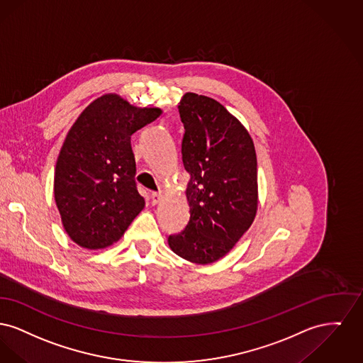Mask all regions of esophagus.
<instances>
[{"label": "esophagus", "mask_w": 363, "mask_h": 363, "mask_svg": "<svg viewBox=\"0 0 363 363\" xmlns=\"http://www.w3.org/2000/svg\"><path fill=\"white\" fill-rule=\"evenodd\" d=\"M162 198V194L161 192H152V203L157 205Z\"/></svg>", "instance_id": "34e87169"}]
</instances>
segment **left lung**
I'll return each mask as SVG.
<instances>
[{"label": "left lung", "mask_w": 363, "mask_h": 363, "mask_svg": "<svg viewBox=\"0 0 363 363\" xmlns=\"http://www.w3.org/2000/svg\"><path fill=\"white\" fill-rule=\"evenodd\" d=\"M179 113L190 221L168 243L179 257L206 265L228 254L255 218V147L243 124L213 98L186 93Z\"/></svg>", "instance_id": "8db88e82"}]
</instances>
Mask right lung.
Wrapping results in <instances>:
<instances>
[{
    "instance_id": "1",
    "label": "right lung",
    "mask_w": 363,
    "mask_h": 363,
    "mask_svg": "<svg viewBox=\"0 0 363 363\" xmlns=\"http://www.w3.org/2000/svg\"><path fill=\"white\" fill-rule=\"evenodd\" d=\"M161 113L105 94L68 131L55 171V199L65 232L80 247L113 245L145 208L135 182L131 135Z\"/></svg>"
}]
</instances>
